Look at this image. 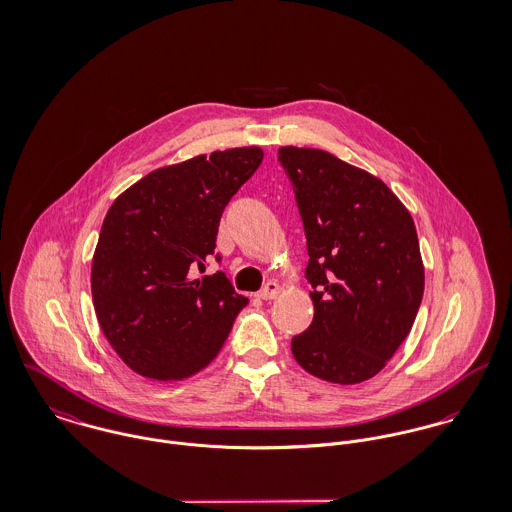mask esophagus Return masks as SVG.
Instances as JSON below:
<instances>
[{
	"label": "esophagus",
	"mask_w": 512,
	"mask_h": 512,
	"mask_svg": "<svg viewBox=\"0 0 512 512\" xmlns=\"http://www.w3.org/2000/svg\"><path fill=\"white\" fill-rule=\"evenodd\" d=\"M280 292H282V288H280L276 282H268V284L258 292V297H260V299H264V301H270V299L278 297Z\"/></svg>",
	"instance_id": "obj_1"
}]
</instances>
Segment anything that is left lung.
Returning a JSON list of instances; mask_svg holds the SVG:
<instances>
[{
  "label": "left lung",
  "mask_w": 512,
  "mask_h": 512,
  "mask_svg": "<svg viewBox=\"0 0 512 512\" xmlns=\"http://www.w3.org/2000/svg\"><path fill=\"white\" fill-rule=\"evenodd\" d=\"M307 238L315 315L292 339L309 374L357 384L408 337L424 295L414 220L376 177L309 147H280Z\"/></svg>",
  "instance_id": "left-lung-1"
}]
</instances>
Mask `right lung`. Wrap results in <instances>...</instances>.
Here are the masks:
<instances>
[{
    "instance_id": "add662e5",
    "label": "right lung",
    "mask_w": 512,
    "mask_h": 512,
    "mask_svg": "<svg viewBox=\"0 0 512 512\" xmlns=\"http://www.w3.org/2000/svg\"><path fill=\"white\" fill-rule=\"evenodd\" d=\"M260 147H234L151 171L110 207L92 260L98 323L120 359L153 380H183L211 365L248 297L220 262V217L260 167Z\"/></svg>"
}]
</instances>
